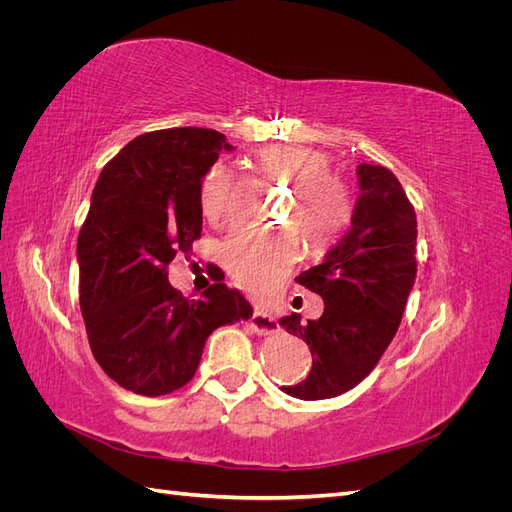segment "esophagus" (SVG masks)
I'll list each match as a JSON object with an SVG mask.
<instances>
[{
    "instance_id": "1",
    "label": "esophagus",
    "mask_w": 512,
    "mask_h": 512,
    "mask_svg": "<svg viewBox=\"0 0 512 512\" xmlns=\"http://www.w3.org/2000/svg\"><path fill=\"white\" fill-rule=\"evenodd\" d=\"M250 327H252V331H256L258 335H271V333L280 331V324H277V320H275L273 316L262 314V312H254V314H252Z\"/></svg>"
}]
</instances>
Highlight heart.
Returning <instances> with one entry per match:
<instances>
[{
	"mask_svg": "<svg viewBox=\"0 0 512 512\" xmlns=\"http://www.w3.org/2000/svg\"><path fill=\"white\" fill-rule=\"evenodd\" d=\"M269 175L292 181L286 220L297 226L314 250L329 245L352 218L348 185L329 173V156L303 145H271L258 153ZM235 203V177L224 164H213L200 183V209L209 222L226 220ZM299 258L294 232L250 235L239 232L226 245V267L232 280L260 301L273 299Z\"/></svg>",
	"mask_w": 512,
	"mask_h": 512,
	"instance_id": "heart-1",
	"label": "heart"
}]
</instances>
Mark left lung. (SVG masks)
I'll return each mask as SVG.
<instances>
[{
  "label": "left lung",
  "mask_w": 512,
  "mask_h": 512,
  "mask_svg": "<svg viewBox=\"0 0 512 512\" xmlns=\"http://www.w3.org/2000/svg\"><path fill=\"white\" fill-rule=\"evenodd\" d=\"M359 198L350 228L320 265L297 282L320 294L324 312L280 320L312 350L309 376L284 393L314 401L354 389L395 337L416 280V213L389 168L359 164Z\"/></svg>",
  "instance_id": "left-lung-1"
}]
</instances>
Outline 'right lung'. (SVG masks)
<instances>
[{
  "label": "right lung",
  "mask_w": 512,
  "mask_h": 512,
  "mask_svg": "<svg viewBox=\"0 0 512 512\" xmlns=\"http://www.w3.org/2000/svg\"><path fill=\"white\" fill-rule=\"evenodd\" d=\"M235 147L205 128L136 136L108 162L79 232L81 312L91 352L123 389L158 397L188 384L207 337L252 318V305L226 284L188 301L170 286L179 252L203 230L200 183Z\"/></svg>",
  "instance_id": "obj_1"
}]
</instances>
